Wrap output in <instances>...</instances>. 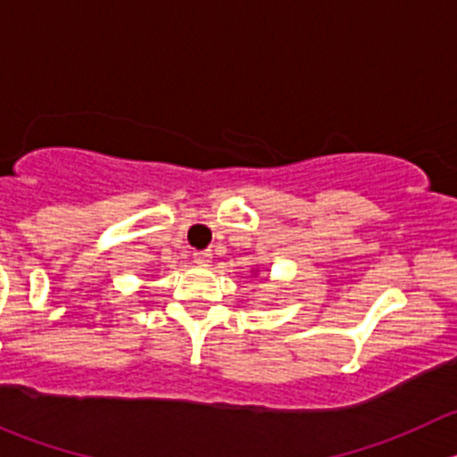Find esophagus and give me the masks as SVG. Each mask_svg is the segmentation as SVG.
<instances>
[{"label": "esophagus", "instance_id": "obj_1", "mask_svg": "<svg viewBox=\"0 0 457 457\" xmlns=\"http://www.w3.org/2000/svg\"><path fill=\"white\" fill-rule=\"evenodd\" d=\"M195 262L199 267H207L212 262V252L210 250H203V252H195Z\"/></svg>", "mask_w": 457, "mask_h": 457}]
</instances>
